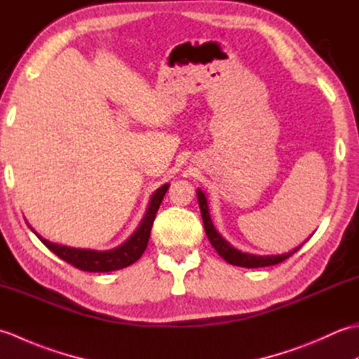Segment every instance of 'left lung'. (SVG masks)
Listing matches in <instances>:
<instances>
[{
  "mask_svg": "<svg viewBox=\"0 0 359 359\" xmlns=\"http://www.w3.org/2000/svg\"><path fill=\"white\" fill-rule=\"evenodd\" d=\"M197 201H199L205 233H207L211 245L215 247V250L217 251L219 256H222L228 264L238 265V266H245V269H257V266L276 265L282 261H285V259H288L290 256L296 253V251L302 247V245H299L297 248H294L293 251H290V253L276 255V256H273V255L271 256H257V255H251V253H243V251L234 248L230 242L224 239L215 228V225H212V220H211L210 211H208L207 197H205L202 189H197Z\"/></svg>",
  "mask_w": 359,
  "mask_h": 359,
  "instance_id": "left-lung-1",
  "label": "left lung"
}]
</instances>
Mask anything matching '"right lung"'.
<instances>
[{
  "label": "right lung",
  "mask_w": 359,
  "mask_h": 359,
  "mask_svg": "<svg viewBox=\"0 0 359 359\" xmlns=\"http://www.w3.org/2000/svg\"><path fill=\"white\" fill-rule=\"evenodd\" d=\"M168 188H170V184H165L151 196L148 210L144 212L139 228L134 231L131 238L114 250L97 251V250H88V248H74V247L58 245V243H53V242H49L48 239L41 238V236L36 234L32 228H30V230L36 234V238L40 239L44 245L52 251V253H55L58 257H62L67 264L74 265L75 269H80L83 271H89V273H108V271L125 269V266L139 261L140 256L143 255V251L147 250L152 224H154L157 210L163 201V196L168 191Z\"/></svg>",
  "instance_id": "add662e5"
}]
</instances>
